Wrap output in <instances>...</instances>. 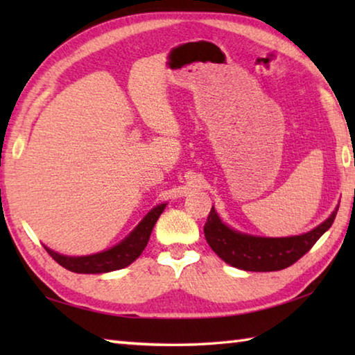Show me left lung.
I'll list each match as a JSON object with an SVG mask.
<instances>
[{"label": "left lung", "instance_id": "obj_1", "mask_svg": "<svg viewBox=\"0 0 355 355\" xmlns=\"http://www.w3.org/2000/svg\"><path fill=\"white\" fill-rule=\"evenodd\" d=\"M338 207L329 218L304 235L288 238H263L236 232L225 225L211 208L203 227L207 243L220 260L244 271L269 272L280 271L296 263L313 248V244L334 224Z\"/></svg>", "mask_w": 355, "mask_h": 355}]
</instances>
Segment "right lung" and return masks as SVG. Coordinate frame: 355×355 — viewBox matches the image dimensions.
<instances>
[{
	"label": "right lung",
	"instance_id": "add662e5",
	"mask_svg": "<svg viewBox=\"0 0 355 355\" xmlns=\"http://www.w3.org/2000/svg\"><path fill=\"white\" fill-rule=\"evenodd\" d=\"M166 205L167 203H161V205L150 209L146 218L137 224V227L123 241H120L117 245H114V248L105 252H98V254L86 257H69L58 254V252L48 248L45 249L53 257V260L58 261L61 266L69 269L71 272L101 274L117 271V269L128 266V264L133 263L142 254V250L146 249L148 243L150 235H152L156 220H158L161 213L164 211Z\"/></svg>",
	"mask_w": 355,
	"mask_h": 355
}]
</instances>
